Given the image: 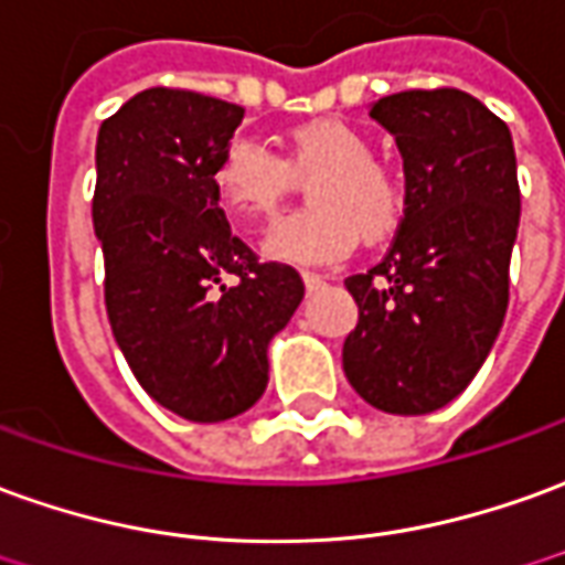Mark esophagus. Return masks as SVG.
I'll return each mask as SVG.
<instances>
[{
	"label": "esophagus",
	"mask_w": 565,
	"mask_h": 565,
	"mask_svg": "<svg viewBox=\"0 0 565 565\" xmlns=\"http://www.w3.org/2000/svg\"><path fill=\"white\" fill-rule=\"evenodd\" d=\"M302 281H306L309 290H318V287H323V275H318V271H302Z\"/></svg>",
	"instance_id": "34e87169"
}]
</instances>
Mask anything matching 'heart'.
<instances>
[{
  "label": "heart",
  "instance_id": "b5f03b06",
  "mask_svg": "<svg viewBox=\"0 0 565 565\" xmlns=\"http://www.w3.org/2000/svg\"><path fill=\"white\" fill-rule=\"evenodd\" d=\"M315 177L311 211L284 216L263 238V254L278 263L315 266L366 242L392 238L404 220V192L373 164V149L358 128L337 118L299 125L284 137V159L256 140H232L214 168V189L235 220H266L294 189V177Z\"/></svg>",
  "mask_w": 565,
  "mask_h": 565
}]
</instances>
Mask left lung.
<instances>
[{"label": "left lung", "instance_id": "obj_1", "mask_svg": "<svg viewBox=\"0 0 565 565\" xmlns=\"http://www.w3.org/2000/svg\"><path fill=\"white\" fill-rule=\"evenodd\" d=\"M370 118L401 149L404 220L382 263L345 278L358 327L342 370L370 406L425 416L468 388L502 330L520 226L514 140L456 88L401 90Z\"/></svg>", "mask_w": 565, "mask_h": 565}]
</instances>
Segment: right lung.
Segmentation results:
<instances>
[{"label":"right lung","mask_w":565,"mask_h":565,"mask_svg":"<svg viewBox=\"0 0 565 565\" xmlns=\"http://www.w3.org/2000/svg\"><path fill=\"white\" fill-rule=\"evenodd\" d=\"M244 109L195 90L134 94L97 134L94 232L113 337L143 392L189 422L263 397L269 342L302 302L294 266L228 232L214 168Z\"/></svg>","instance_id":"1"}]
</instances>
